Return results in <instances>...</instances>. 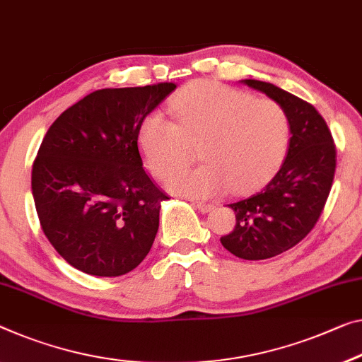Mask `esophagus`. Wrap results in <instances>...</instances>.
<instances>
[{"mask_svg":"<svg viewBox=\"0 0 362 362\" xmlns=\"http://www.w3.org/2000/svg\"><path fill=\"white\" fill-rule=\"evenodd\" d=\"M194 207L199 209L202 214H209L210 210L215 209L214 204H202V202H194Z\"/></svg>","mask_w":362,"mask_h":362,"instance_id":"esophagus-1","label":"esophagus"}]
</instances>
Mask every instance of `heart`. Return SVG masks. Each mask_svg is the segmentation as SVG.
I'll return each instance as SVG.
<instances>
[{
	"label": "heart",
	"instance_id": "b5f03b06",
	"mask_svg": "<svg viewBox=\"0 0 362 362\" xmlns=\"http://www.w3.org/2000/svg\"><path fill=\"white\" fill-rule=\"evenodd\" d=\"M171 108L176 123L152 113L139 127V147L152 173L165 180L192 161L199 147L204 163L170 177L166 189L209 199L233 189L246 192L269 177L290 142L286 111L270 98L216 82H194L177 93Z\"/></svg>",
	"mask_w": 362,
	"mask_h": 362
}]
</instances>
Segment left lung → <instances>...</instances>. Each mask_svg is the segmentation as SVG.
I'll return each instance as SVG.
<instances>
[{"mask_svg": "<svg viewBox=\"0 0 362 362\" xmlns=\"http://www.w3.org/2000/svg\"><path fill=\"white\" fill-rule=\"evenodd\" d=\"M286 111L290 146L285 162L254 196L230 204L236 225L220 241L244 260L275 257L309 235L325 207L337 168L332 132L313 105L270 82L244 79Z\"/></svg>", "mask_w": 362, "mask_h": 362, "instance_id": "8db88e82", "label": "left lung"}]
</instances>
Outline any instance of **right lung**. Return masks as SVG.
Wrapping results in <instances>:
<instances>
[{"label": "right lung", "instance_id": "1", "mask_svg": "<svg viewBox=\"0 0 362 362\" xmlns=\"http://www.w3.org/2000/svg\"><path fill=\"white\" fill-rule=\"evenodd\" d=\"M173 82L102 88L49 126L32 168L42 230L74 269L119 276L146 259L168 199L139 153V127Z\"/></svg>", "mask_w": 362, "mask_h": 362}]
</instances>
